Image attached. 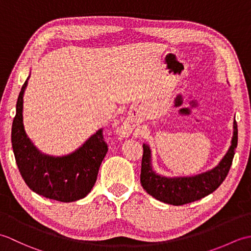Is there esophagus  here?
Wrapping results in <instances>:
<instances>
[{
    "instance_id": "1",
    "label": "esophagus",
    "mask_w": 251,
    "mask_h": 251,
    "mask_svg": "<svg viewBox=\"0 0 251 251\" xmlns=\"http://www.w3.org/2000/svg\"><path fill=\"white\" fill-rule=\"evenodd\" d=\"M119 130H120L121 136L126 137V136L129 135V132L131 130V126H130V124H129L128 122H125V123H123Z\"/></svg>"
}]
</instances>
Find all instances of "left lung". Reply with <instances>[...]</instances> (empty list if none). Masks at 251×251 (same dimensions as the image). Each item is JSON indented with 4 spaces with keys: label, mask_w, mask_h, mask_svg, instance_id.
Returning a JSON list of instances; mask_svg holds the SVG:
<instances>
[{
    "label": "left lung",
    "mask_w": 251,
    "mask_h": 251,
    "mask_svg": "<svg viewBox=\"0 0 251 251\" xmlns=\"http://www.w3.org/2000/svg\"><path fill=\"white\" fill-rule=\"evenodd\" d=\"M233 128L231 147L218 166L193 177L167 178L156 174L152 168L150 147L143 143L140 175L142 188L154 199L175 206L189 204L209 195L219 188L231 168L235 148L237 147L236 121H234Z\"/></svg>",
    "instance_id": "left-lung-1"
}]
</instances>
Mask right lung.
Listing matches in <instances>:
<instances>
[{"mask_svg": "<svg viewBox=\"0 0 251 251\" xmlns=\"http://www.w3.org/2000/svg\"><path fill=\"white\" fill-rule=\"evenodd\" d=\"M21 87L12 126V145L21 177L29 188L46 199L63 202L84 199L95 185L108 145L99 129L76 151L66 156L41 153L26 136L24 127V93Z\"/></svg>", "mask_w": 251, "mask_h": 251, "instance_id": "right-lung-1", "label": "right lung"}]
</instances>
